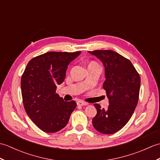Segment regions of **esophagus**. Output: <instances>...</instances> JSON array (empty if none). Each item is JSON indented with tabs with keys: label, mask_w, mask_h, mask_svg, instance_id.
Listing matches in <instances>:
<instances>
[{
	"label": "esophagus",
	"mask_w": 160,
	"mask_h": 160,
	"mask_svg": "<svg viewBox=\"0 0 160 160\" xmlns=\"http://www.w3.org/2000/svg\"><path fill=\"white\" fill-rule=\"evenodd\" d=\"M77 104L80 105V106H86V105H87L88 104L87 102H84L83 101H78Z\"/></svg>",
	"instance_id": "obj_1"
}]
</instances>
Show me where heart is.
<instances>
[{"instance_id": "obj_1", "label": "heart", "mask_w": 160, "mask_h": 160, "mask_svg": "<svg viewBox=\"0 0 160 160\" xmlns=\"http://www.w3.org/2000/svg\"><path fill=\"white\" fill-rule=\"evenodd\" d=\"M96 64V62H91L89 64Z\"/></svg>"}]
</instances>
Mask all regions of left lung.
<instances>
[{
  "label": "left lung",
  "instance_id": "1",
  "mask_svg": "<svg viewBox=\"0 0 160 160\" xmlns=\"http://www.w3.org/2000/svg\"><path fill=\"white\" fill-rule=\"evenodd\" d=\"M96 56L104 67L103 84L109 102L107 109L95 104L97 114L92 120L93 127L101 133L113 134L130 120L138 104L140 77L129 60L111 50L88 52Z\"/></svg>",
  "mask_w": 160,
  "mask_h": 160
}]
</instances>
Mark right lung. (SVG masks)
Returning a JSON list of instances; mask_svg holds the SVG:
<instances>
[{
  "mask_svg": "<svg viewBox=\"0 0 160 160\" xmlns=\"http://www.w3.org/2000/svg\"><path fill=\"white\" fill-rule=\"evenodd\" d=\"M80 53L47 52L33 58L25 68L20 81L24 108L44 132L62 129L76 107V102H64L56 90L64 80L68 65Z\"/></svg>",
  "mask_w": 160,
  "mask_h": 160,
  "instance_id": "obj_1",
  "label": "right lung"
}]
</instances>
